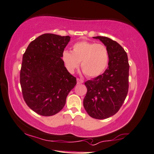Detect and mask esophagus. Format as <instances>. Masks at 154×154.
<instances>
[{"label":"esophagus","mask_w":154,"mask_h":154,"mask_svg":"<svg viewBox=\"0 0 154 154\" xmlns=\"http://www.w3.org/2000/svg\"><path fill=\"white\" fill-rule=\"evenodd\" d=\"M77 84H82V83H83V80L82 79L77 78Z\"/></svg>","instance_id":"obj_1"}]
</instances>
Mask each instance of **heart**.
<instances>
[{
	"instance_id": "b5f03b06",
	"label": "heart",
	"mask_w": 154,
	"mask_h": 154,
	"mask_svg": "<svg viewBox=\"0 0 154 154\" xmlns=\"http://www.w3.org/2000/svg\"><path fill=\"white\" fill-rule=\"evenodd\" d=\"M62 60L69 73H74L81 62V68L85 75L95 77L106 69L109 51L104 44L82 41L74 44L72 51L64 50L62 54Z\"/></svg>"
}]
</instances>
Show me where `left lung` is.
Instances as JSON below:
<instances>
[{
    "instance_id": "left-lung-1",
    "label": "left lung",
    "mask_w": 154,
    "mask_h": 154,
    "mask_svg": "<svg viewBox=\"0 0 154 154\" xmlns=\"http://www.w3.org/2000/svg\"><path fill=\"white\" fill-rule=\"evenodd\" d=\"M109 51L108 67L102 75L85 82L87 94L83 105L90 117L105 119L115 115L123 104L128 92L129 64L127 53L116 41L95 36Z\"/></svg>"
}]
</instances>
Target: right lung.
<instances>
[{"mask_svg": "<svg viewBox=\"0 0 154 154\" xmlns=\"http://www.w3.org/2000/svg\"><path fill=\"white\" fill-rule=\"evenodd\" d=\"M69 36L44 34L28 46L23 55L20 83L24 101L43 116L58 113L77 84L76 77L66 69L62 54Z\"/></svg>", "mask_w": 154, "mask_h": 154, "instance_id": "1", "label": "right lung"}]
</instances>
